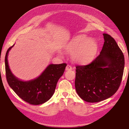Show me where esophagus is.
<instances>
[{
	"mask_svg": "<svg viewBox=\"0 0 129 129\" xmlns=\"http://www.w3.org/2000/svg\"><path fill=\"white\" fill-rule=\"evenodd\" d=\"M72 67H71V66L67 64V66H66V71H71V70H72Z\"/></svg>",
	"mask_w": 129,
	"mask_h": 129,
	"instance_id": "1",
	"label": "esophagus"
}]
</instances>
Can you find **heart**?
<instances>
[{
    "label": "heart",
    "instance_id": "heart-1",
    "mask_svg": "<svg viewBox=\"0 0 129 129\" xmlns=\"http://www.w3.org/2000/svg\"><path fill=\"white\" fill-rule=\"evenodd\" d=\"M66 49L68 53H73L74 61L80 64H84L94 57L97 45L93 40L88 39L84 35H80L74 38L66 47Z\"/></svg>",
    "mask_w": 129,
    "mask_h": 129
}]
</instances>
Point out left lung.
I'll return each instance as SVG.
<instances>
[{"label":"left lung","mask_w":129,"mask_h":129,"mask_svg":"<svg viewBox=\"0 0 129 129\" xmlns=\"http://www.w3.org/2000/svg\"><path fill=\"white\" fill-rule=\"evenodd\" d=\"M100 55L90 63L76 66L75 86L77 94L86 102H99L115 94L122 80L124 56L115 39L104 33Z\"/></svg>","instance_id":"8db88e82"}]
</instances>
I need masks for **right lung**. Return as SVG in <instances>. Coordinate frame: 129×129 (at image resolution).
Segmentation results:
<instances>
[{
	"mask_svg": "<svg viewBox=\"0 0 129 129\" xmlns=\"http://www.w3.org/2000/svg\"><path fill=\"white\" fill-rule=\"evenodd\" d=\"M13 46L7 50L5 58L6 77L10 87L20 98L30 104L39 105L46 102L54 94L57 81L63 75L67 64H49L36 79L21 81L12 73L7 61L8 53Z\"/></svg>",
	"mask_w": 129,
	"mask_h": 129,
	"instance_id": "obj_1",
	"label": "right lung"
}]
</instances>
